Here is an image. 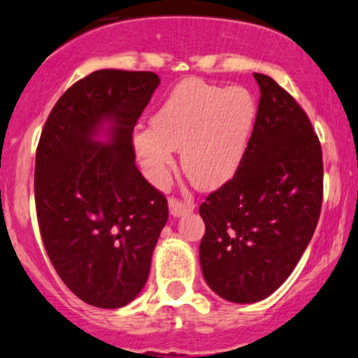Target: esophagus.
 <instances>
[{
    "instance_id": "1",
    "label": "esophagus",
    "mask_w": 358,
    "mask_h": 358,
    "mask_svg": "<svg viewBox=\"0 0 358 358\" xmlns=\"http://www.w3.org/2000/svg\"><path fill=\"white\" fill-rule=\"evenodd\" d=\"M169 210H171L172 217H184V215L191 213L194 210L193 203H184L180 199L171 198L169 199Z\"/></svg>"
}]
</instances>
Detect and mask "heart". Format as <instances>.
Here are the masks:
<instances>
[{"label": "heart", "mask_w": 358, "mask_h": 358, "mask_svg": "<svg viewBox=\"0 0 358 358\" xmlns=\"http://www.w3.org/2000/svg\"><path fill=\"white\" fill-rule=\"evenodd\" d=\"M256 119V101L244 87L222 88L186 80L171 92L140 128L133 147L141 171L153 186L164 187L180 150V165L199 189H218L236 176Z\"/></svg>", "instance_id": "obj_1"}]
</instances>
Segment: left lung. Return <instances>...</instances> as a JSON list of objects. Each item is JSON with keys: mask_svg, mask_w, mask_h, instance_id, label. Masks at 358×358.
<instances>
[{"mask_svg": "<svg viewBox=\"0 0 358 358\" xmlns=\"http://www.w3.org/2000/svg\"><path fill=\"white\" fill-rule=\"evenodd\" d=\"M255 78L261 97L242 162L199 206L203 276L236 303L263 301L290 276L322 203V152L309 117L275 80Z\"/></svg>", "mask_w": 358, "mask_h": 358, "instance_id": "left-lung-1", "label": "left lung"}]
</instances>
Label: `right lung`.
Segmentation results:
<instances>
[{
	"mask_svg": "<svg viewBox=\"0 0 358 358\" xmlns=\"http://www.w3.org/2000/svg\"><path fill=\"white\" fill-rule=\"evenodd\" d=\"M160 78L99 70L52 107L36 153V208L59 278L90 306L117 309L143 290L167 199L134 164L133 129Z\"/></svg>",
	"mask_w": 358,
	"mask_h": 358,
	"instance_id": "add662e5",
	"label": "right lung"
}]
</instances>
